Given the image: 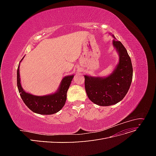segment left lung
Here are the masks:
<instances>
[{"label":"left lung","mask_w":156,"mask_h":156,"mask_svg":"<svg viewBox=\"0 0 156 156\" xmlns=\"http://www.w3.org/2000/svg\"><path fill=\"white\" fill-rule=\"evenodd\" d=\"M113 45L119 52L117 67L106 78L84 76V86L90 100L100 106L116 104L129 90L133 78V67L127 50L120 41L114 40Z\"/></svg>","instance_id":"1"}]
</instances>
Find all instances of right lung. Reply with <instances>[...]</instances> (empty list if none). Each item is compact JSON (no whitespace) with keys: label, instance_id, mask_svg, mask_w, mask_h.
I'll return each instance as SVG.
<instances>
[{"label":"right lung","instance_id":"right-lung-1","mask_svg":"<svg viewBox=\"0 0 156 156\" xmlns=\"http://www.w3.org/2000/svg\"><path fill=\"white\" fill-rule=\"evenodd\" d=\"M73 78V75L63 78L57 92L49 96H36L23 90L20 83L19 67L17 71V88L23 102L32 111L40 115L55 114L64 107L66 101L68 90Z\"/></svg>","mask_w":156,"mask_h":156}]
</instances>
